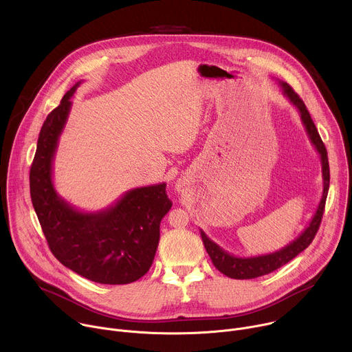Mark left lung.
<instances>
[{
	"label": "left lung",
	"instance_id": "obj_1",
	"mask_svg": "<svg viewBox=\"0 0 352 352\" xmlns=\"http://www.w3.org/2000/svg\"><path fill=\"white\" fill-rule=\"evenodd\" d=\"M280 86L283 87L284 96L289 100V102L296 107V110L300 114V120H302V124L307 129V133L318 150V153L320 155V162H322V177H323V193L320 204L316 209V213L314 214L309 226L302 231L296 239H294L291 243L287 246L281 248L280 250H276L273 254L267 255H261V256H250V258H238L234 256L223 248H220L216 242H213L202 230H200V235H202V241L205 243V248L208 250V254L216 266L219 272L226 274L227 277L236 278V280H248V278H256L265 274H269L278 267L284 266L289 261H292L296 255H299L302 250H305L311 242L314 241L322 217H323V210L326 205V197L329 192V184H330V170H329V159H327V150L324 147V143L320 139V135L311 118L309 111L307 110L305 103L299 98V96L292 90V87L287 82H278Z\"/></svg>",
	"mask_w": 352,
	"mask_h": 352
}]
</instances>
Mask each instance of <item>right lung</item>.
<instances>
[{"instance_id":"add662e5","label":"right lung","mask_w":352,"mask_h":352,"mask_svg":"<svg viewBox=\"0 0 352 352\" xmlns=\"http://www.w3.org/2000/svg\"><path fill=\"white\" fill-rule=\"evenodd\" d=\"M79 85L64 94L41 126L30 167L32 204L50 250L65 267L94 283L129 284L152 266L160 223L173 204L164 182L131 189L94 213L78 210L57 193L54 155Z\"/></svg>"}]
</instances>
